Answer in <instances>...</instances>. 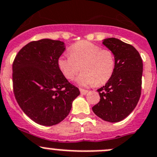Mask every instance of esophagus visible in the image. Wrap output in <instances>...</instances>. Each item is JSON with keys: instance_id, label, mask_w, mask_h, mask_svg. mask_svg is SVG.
<instances>
[{"instance_id": "34e87169", "label": "esophagus", "mask_w": 157, "mask_h": 157, "mask_svg": "<svg viewBox=\"0 0 157 157\" xmlns=\"http://www.w3.org/2000/svg\"><path fill=\"white\" fill-rule=\"evenodd\" d=\"M80 94H83V95H84V94H86L87 92H88L87 90H84V89H82V88H80Z\"/></svg>"}]
</instances>
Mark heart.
Masks as SVG:
<instances>
[{
    "mask_svg": "<svg viewBox=\"0 0 157 157\" xmlns=\"http://www.w3.org/2000/svg\"><path fill=\"white\" fill-rule=\"evenodd\" d=\"M70 56L63 55L58 59V66L67 80H73L81 66L82 73L77 79L80 86H91L105 84L115 70L116 59L109 49L87 40H82L70 47Z\"/></svg>",
    "mask_w": 157,
    "mask_h": 157,
    "instance_id": "b5f03b06",
    "label": "heart"
}]
</instances>
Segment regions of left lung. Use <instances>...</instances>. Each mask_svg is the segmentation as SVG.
Wrapping results in <instances>:
<instances>
[{
	"label": "left lung",
	"instance_id": "8db88e82",
	"mask_svg": "<svg viewBox=\"0 0 157 157\" xmlns=\"http://www.w3.org/2000/svg\"><path fill=\"white\" fill-rule=\"evenodd\" d=\"M102 44L113 52L116 66L105 85L98 89L100 101L92 110L103 121L119 122L133 111L140 98L143 64L132 45L114 37Z\"/></svg>",
	"mask_w": 157,
	"mask_h": 157
}]
</instances>
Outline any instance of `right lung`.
<instances>
[{
    "instance_id": "obj_1",
    "label": "right lung",
    "mask_w": 157,
    "mask_h": 157,
    "mask_svg": "<svg viewBox=\"0 0 157 157\" xmlns=\"http://www.w3.org/2000/svg\"><path fill=\"white\" fill-rule=\"evenodd\" d=\"M65 49L60 40L32 41L18 52L12 65L17 102L32 121L44 126L63 121L80 94L79 89L67 80L58 66Z\"/></svg>"
}]
</instances>
